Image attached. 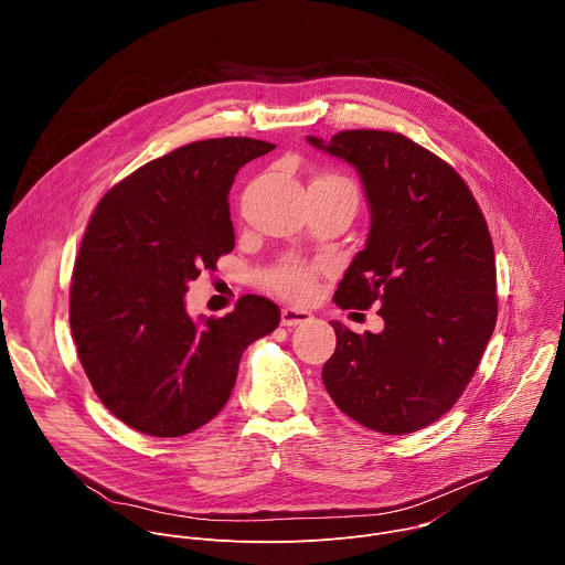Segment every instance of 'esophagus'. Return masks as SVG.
Masks as SVG:
<instances>
[{
	"label": "esophagus",
	"mask_w": 565,
	"mask_h": 565,
	"mask_svg": "<svg viewBox=\"0 0 565 565\" xmlns=\"http://www.w3.org/2000/svg\"><path fill=\"white\" fill-rule=\"evenodd\" d=\"M312 315L303 308H292V306H284L281 308V324L284 327H297V324H306L310 321Z\"/></svg>",
	"instance_id": "obj_1"
}]
</instances>
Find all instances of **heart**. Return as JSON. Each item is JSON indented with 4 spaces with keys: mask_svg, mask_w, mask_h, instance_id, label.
<instances>
[{
    "mask_svg": "<svg viewBox=\"0 0 565 565\" xmlns=\"http://www.w3.org/2000/svg\"><path fill=\"white\" fill-rule=\"evenodd\" d=\"M315 183H349L347 179L338 177V174H321L312 181ZM315 266L310 264H303V262H284L275 268H268L266 273H262V284L277 292V295H284V297H290V299H303L312 292V286H315Z\"/></svg>",
    "mask_w": 565,
    "mask_h": 565,
    "instance_id": "obj_1",
    "label": "heart"
}]
</instances>
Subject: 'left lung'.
Segmentation results:
<instances>
[{"mask_svg":"<svg viewBox=\"0 0 565 565\" xmlns=\"http://www.w3.org/2000/svg\"><path fill=\"white\" fill-rule=\"evenodd\" d=\"M308 142L351 163L371 207L364 250L335 290L342 310L380 306L382 333L331 321L321 369L335 405L366 429L402 436L447 414L494 333V246L471 190L443 158L402 134L340 131Z\"/></svg>","mask_w":565,"mask_h":565,"instance_id":"8db88e82","label":"left lung"}]
</instances>
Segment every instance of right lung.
<instances>
[{"label": "right lung", "mask_w": 565, "mask_h": 565, "mask_svg": "<svg viewBox=\"0 0 565 565\" xmlns=\"http://www.w3.org/2000/svg\"><path fill=\"white\" fill-rule=\"evenodd\" d=\"M273 149L232 136L183 145L114 185L89 218L71 277V333L103 405L140 434L177 438L210 423L241 355L279 327V308L259 295L199 324L185 310L188 281L234 248L236 172Z\"/></svg>", "instance_id": "add662e5"}]
</instances>
